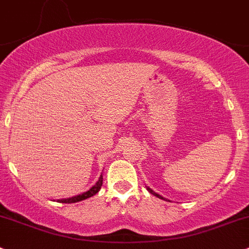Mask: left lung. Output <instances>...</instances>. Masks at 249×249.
<instances>
[{
	"label": "left lung",
	"mask_w": 249,
	"mask_h": 249,
	"mask_svg": "<svg viewBox=\"0 0 249 249\" xmlns=\"http://www.w3.org/2000/svg\"><path fill=\"white\" fill-rule=\"evenodd\" d=\"M146 189H147V191H148V192H150V193H151V194H153V196H157V198L162 199V200H168V199H165V198H164V196H160V194H158V193H156V192H155V191H152V189H151V188H150V187H147V186H146ZM169 201H170V200H169Z\"/></svg>",
	"instance_id": "obj_1"
}]
</instances>
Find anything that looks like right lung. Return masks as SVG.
Here are the masks:
<instances>
[{"label": "right lung", "mask_w": 249, "mask_h": 249, "mask_svg": "<svg viewBox=\"0 0 249 249\" xmlns=\"http://www.w3.org/2000/svg\"><path fill=\"white\" fill-rule=\"evenodd\" d=\"M102 184H103V175H101V178H98V181H97L96 183L91 187V188L87 189L86 192H84V193L78 194V196H71V198H67V199H58L57 202H63V204H73V202L85 200V199L91 198V196H93L94 194L98 193L102 188Z\"/></svg>", "instance_id": "add662e5"}]
</instances>
